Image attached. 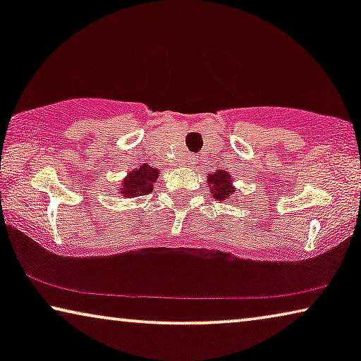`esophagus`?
<instances>
[{
    "label": "esophagus",
    "mask_w": 361,
    "mask_h": 361,
    "mask_svg": "<svg viewBox=\"0 0 361 361\" xmlns=\"http://www.w3.org/2000/svg\"><path fill=\"white\" fill-rule=\"evenodd\" d=\"M195 162H197V157H195V156L187 154V156L184 157V164H187V166H194Z\"/></svg>",
    "instance_id": "esophagus-1"
}]
</instances>
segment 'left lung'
I'll return each mask as SVG.
<instances>
[{
    "label": "left lung",
    "mask_w": 361,
    "mask_h": 361,
    "mask_svg": "<svg viewBox=\"0 0 361 361\" xmlns=\"http://www.w3.org/2000/svg\"><path fill=\"white\" fill-rule=\"evenodd\" d=\"M207 184H209L215 200H230L235 192L233 177L230 176L228 171H216L214 174H209L207 176Z\"/></svg>",
    "instance_id": "1"
}]
</instances>
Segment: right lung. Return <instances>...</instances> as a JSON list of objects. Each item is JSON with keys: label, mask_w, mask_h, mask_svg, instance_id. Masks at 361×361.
<instances>
[{"label": "right lung", "mask_w": 361, "mask_h": 361, "mask_svg": "<svg viewBox=\"0 0 361 361\" xmlns=\"http://www.w3.org/2000/svg\"><path fill=\"white\" fill-rule=\"evenodd\" d=\"M157 177H159V171L147 164H142L137 169L128 172V176L121 180V185L118 187V190L126 199L146 195L152 192V184L157 180Z\"/></svg>", "instance_id": "obj_1"}]
</instances>
